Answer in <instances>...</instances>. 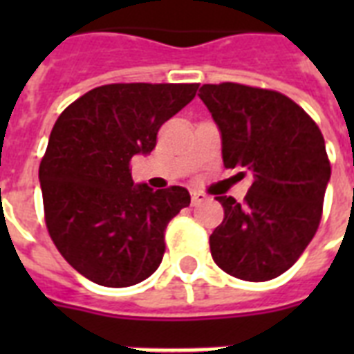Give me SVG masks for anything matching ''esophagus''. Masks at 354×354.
Listing matches in <instances>:
<instances>
[{"mask_svg": "<svg viewBox=\"0 0 354 354\" xmlns=\"http://www.w3.org/2000/svg\"><path fill=\"white\" fill-rule=\"evenodd\" d=\"M205 200H207V194L198 193V191H193V193H191V202H193V205L202 204V202H205Z\"/></svg>", "mask_w": 354, "mask_h": 354, "instance_id": "esophagus-1", "label": "esophagus"}]
</instances>
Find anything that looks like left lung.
<instances>
[{
	"label": "left lung",
	"instance_id": "left-lung-1",
	"mask_svg": "<svg viewBox=\"0 0 354 354\" xmlns=\"http://www.w3.org/2000/svg\"><path fill=\"white\" fill-rule=\"evenodd\" d=\"M204 101L222 136L226 169L252 174L239 204L216 196L224 221L209 236L213 261L244 281L285 274L322 221L330 163L318 124L279 91L222 82L204 84Z\"/></svg>",
	"mask_w": 354,
	"mask_h": 354
}]
</instances>
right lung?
<instances>
[{"label": "right lung", "mask_w": 354, "mask_h": 354, "mask_svg": "<svg viewBox=\"0 0 354 354\" xmlns=\"http://www.w3.org/2000/svg\"><path fill=\"white\" fill-rule=\"evenodd\" d=\"M198 84H106L57 119L40 163L47 232L86 279L122 288L154 274L165 227L191 204L185 187L136 185L130 160L150 154L158 130L193 101Z\"/></svg>", "instance_id": "right-lung-1"}]
</instances>
